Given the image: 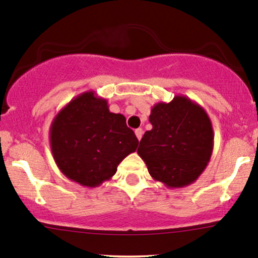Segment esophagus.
<instances>
[{
  "label": "esophagus",
  "instance_id": "obj_1",
  "mask_svg": "<svg viewBox=\"0 0 258 258\" xmlns=\"http://www.w3.org/2000/svg\"><path fill=\"white\" fill-rule=\"evenodd\" d=\"M135 133H136V136H137L138 141H141L142 136H143V130H142V128H137V130H136V131H135Z\"/></svg>",
  "mask_w": 258,
  "mask_h": 258
}]
</instances>
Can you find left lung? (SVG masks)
Masks as SVG:
<instances>
[{
  "instance_id": "obj_1",
  "label": "left lung",
  "mask_w": 258,
  "mask_h": 258,
  "mask_svg": "<svg viewBox=\"0 0 258 258\" xmlns=\"http://www.w3.org/2000/svg\"><path fill=\"white\" fill-rule=\"evenodd\" d=\"M153 128L141 139L138 155L150 176L168 188H182L198 179L214 150V130L203 106L185 96L160 102L149 116Z\"/></svg>"
}]
</instances>
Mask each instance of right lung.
I'll list each match as a JSON object with an SVG mask.
<instances>
[{"mask_svg":"<svg viewBox=\"0 0 258 258\" xmlns=\"http://www.w3.org/2000/svg\"><path fill=\"white\" fill-rule=\"evenodd\" d=\"M49 142L61 173L90 188L110 179L139 143L125 116L110 112L106 99L93 91L75 97L55 115Z\"/></svg>","mask_w":258,"mask_h":258,"instance_id":"1","label":"right lung"}]
</instances>
